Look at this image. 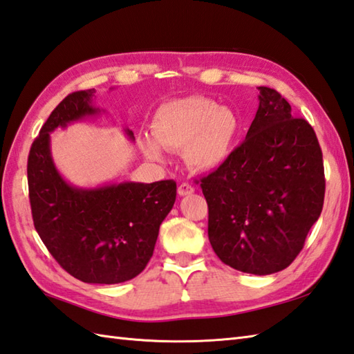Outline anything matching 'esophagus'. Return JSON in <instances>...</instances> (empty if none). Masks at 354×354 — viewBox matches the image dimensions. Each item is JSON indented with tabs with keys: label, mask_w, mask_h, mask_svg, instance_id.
Wrapping results in <instances>:
<instances>
[{
	"label": "esophagus",
	"mask_w": 354,
	"mask_h": 354,
	"mask_svg": "<svg viewBox=\"0 0 354 354\" xmlns=\"http://www.w3.org/2000/svg\"><path fill=\"white\" fill-rule=\"evenodd\" d=\"M194 193V187L190 184H181L178 187V194L179 196H189V194Z\"/></svg>",
	"instance_id": "esophagus-1"
}]
</instances>
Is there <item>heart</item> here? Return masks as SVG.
Listing matches in <instances>:
<instances>
[{
    "label": "heart",
    "mask_w": 354,
    "mask_h": 354,
    "mask_svg": "<svg viewBox=\"0 0 354 354\" xmlns=\"http://www.w3.org/2000/svg\"><path fill=\"white\" fill-rule=\"evenodd\" d=\"M240 120L231 108L204 95H189L162 103L152 118L153 137H142V152L161 160L162 148L185 149L190 165L213 170L228 160L234 150Z\"/></svg>",
    "instance_id": "heart-1"
}]
</instances>
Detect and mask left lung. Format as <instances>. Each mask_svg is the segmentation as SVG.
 <instances>
[{"label": "left lung", "instance_id": "left-lung-1", "mask_svg": "<svg viewBox=\"0 0 354 354\" xmlns=\"http://www.w3.org/2000/svg\"><path fill=\"white\" fill-rule=\"evenodd\" d=\"M245 141L201 179L208 239L225 265L254 275L288 268L322 212L324 162L313 127L289 102L259 86Z\"/></svg>", "mask_w": 354, "mask_h": 354}]
</instances>
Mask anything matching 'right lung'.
<instances>
[{
    "mask_svg": "<svg viewBox=\"0 0 354 354\" xmlns=\"http://www.w3.org/2000/svg\"><path fill=\"white\" fill-rule=\"evenodd\" d=\"M94 94L66 95L41 127L28 153V196L37 234L66 272L84 283L117 284L137 277L152 257L160 225L175 204L176 183L82 189L65 181L53 161L50 133L99 115ZM124 133L135 140L131 129Z\"/></svg>",
    "mask_w": 354,
    "mask_h": 354,
    "instance_id": "obj_1",
    "label": "right lung"
}]
</instances>
